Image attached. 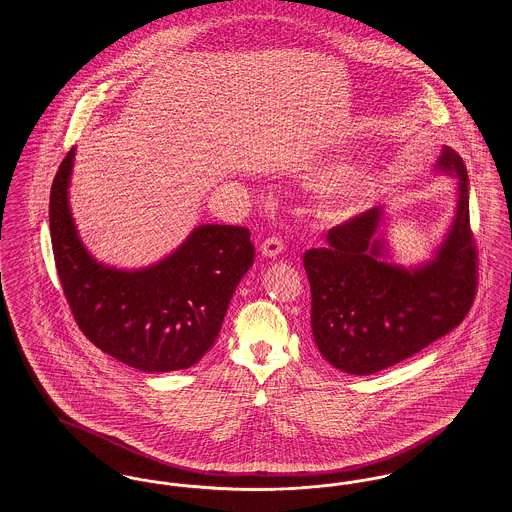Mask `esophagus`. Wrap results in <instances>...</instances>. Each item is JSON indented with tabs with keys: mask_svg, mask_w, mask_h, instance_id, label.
<instances>
[{
	"mask_svg": "<svg viewBox=\"0 0 512 512\" xmlns=\"http://www.w3.org/2000/svg\"><path fill=\"white\" fill-rule=\"evenodd\" d=\"M259 251L263 257L268 259H276L280 253H284V242L280 238H266L265 242L259 246Z\"/></svg>",
	"mask_w": 512,
	"mask_h": 512,
	"instance_id": "obj_1",
	"label": "esophagus"
}]
</instances>
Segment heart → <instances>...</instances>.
<instances>
[{"label": "heart", "instance_id": "obj_1", "mask_svg": "<svg viewBox=\"0 0 512 512\" xmlns=\"http://www.w3.org/2000/svg\"><path fill=\"white\" fill-rule=\"evenodd\" d=\"M369 183L366 165H347L337 169L318 188V207L329 217L343 215L356 204Z\"/></svg>", "mask_w": 512, "mask_h": 512}]
</instances>
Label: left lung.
I'll return each mask as SVG.
<instances>
[{"label":"left lung","instance_id":"1","mask_svg":"<svg viewBox=\"0 0 512 512\" xmlns=\"http://www.w3.org/2000/svg\"><path fill=\"white\" fill-rule=\"evenodd\" d=\"M434 169L457 179V204L442 242L421 265L392 263L385 207L331 228L328 247L305 253L312 337L333 368L350 375L390 368L450 333L469 312L476 291L469 175L450 146Z\"/></svg>","mask_w":512,"mask_h":512}]
</instances>
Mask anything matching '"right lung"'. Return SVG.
<instances>
[{
  "mask_svg": "<svg viewBox=\"0 0 512 512\" xmlns=\"http://www.w3.org/2000/svg\"><path fill=\"white\" fill-rule=\"evenodd\" d=\"M76 148L55 175L49 228L66 301L83 335L129 368L186 369L213 347L226 308L253 265L244 226H196L181 246L144 268H116L83 246L68 188Z\"/></svg>",
  "mask_w": 512,
  "mask_h": 512,
  "instance_id": "right-lung-1",
  "label": "right lung"
}]
</instances>
